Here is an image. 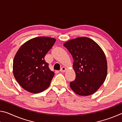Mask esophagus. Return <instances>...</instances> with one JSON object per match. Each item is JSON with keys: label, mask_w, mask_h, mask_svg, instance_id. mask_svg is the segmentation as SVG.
<instances>
[{"label": "esophagus", "mask_w": 122, "mask_h": 122, "mask_svg": "<svg viewBox=\"0 0 122 122\" xmlns=\"http://www.w3.org/2000/svg\"><path fill=\"white\" fill-rule=\"evenodd\" d=\"M66 71H67V69H66L65 67H62L60 69L61 72H65Z\"/></svg>", "instance_id": "esophagus-1"}]
</instances>
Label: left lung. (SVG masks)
<instances>
[{
  "instance_id": "8db88e82",
  "label": "left lung",
  "mask_w": 122,
  "mask_h": 122,
  "mask_svg": "<svg viewBox=\"0 0 122 122\" xmlns=\"http://www.w3.org/2000/svg\"><path fill=\"white\" fill-rule=\"evenodd\" d=\"M74 60L76 78L70 82L72 90L80 96H89L97 91L106 80L108 65L106 55L92 39L78 37L63 44Z\"/></svg>"
}]
</instances>
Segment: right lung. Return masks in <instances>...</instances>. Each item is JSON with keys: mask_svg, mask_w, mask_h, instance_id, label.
I'll use <instances>...</instances> for the list:
<instances>
[{"mask_svg": "<svg viewBox=\"0 0 122 122\" xmlns=\"http://www.w3.org/2000/svg\"><path fill=\"white\" fill-rule=\"evenodd\" d=\"M55 41L56 39L50 37H36L18 49L13 60V73L25 90L39 93L50 85L54 73L49 68L45 56Z\"/></svg>", "mask_w": 122, "mask_h": 122, "instance_id": "right-lung-1", "label": "right lung"}]
</instances>
